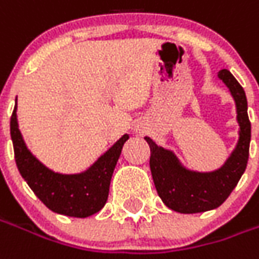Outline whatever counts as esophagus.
I'll list each match as a JSON object with an SVG mask.
<instances>
[{
    "label": "esophagus",
    "instance_id": "34e87169",
    "mask_svg": "<svg viewBox=\"0 0 259 259\" xmlns=\"http://www.w3.org/2000/svg\"><path fill=\"white\" fill-rule=\"evenodd\" d=\"M135 130H136V132H137V133H143V127H142V126H136Z\"/></svg>",
    "mask_w": 259,
    "mask_h": 259
}]
</instances>
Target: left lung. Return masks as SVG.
<instances>
[{
	"label": "left lung",
	"mask_w": 259,
	"mask_h": 259,
	"mask_svg": "<svg viewBox=\"0 0 259 259\" xmlns=\"http://www.w3.org/2000/svg\"><path fill=\"white\" fill-rule=\"evenodd\" d=\"M218 77L229 88L236 102L238 142L222 167L210 172L185 168L171 150L157 146L144 137L150 146V169L161 200L178 213H202L216 209L230 196L247 168L251 142V123L247 113V97L229 70L219 71Z\"/></svg>",
	"instance_id": "8db88e82"
}]
</instances>
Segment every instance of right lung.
<instances>
[{"instance_id":"right-lung-1","label":"right lung","mask_w":259,"mask_h":259,"mask_svg":"<svg viewBox=\"0 0 259 259\" xmlns=\"http://www.w3.org/2000/svg\"><path fill=\"white\" fill-rule=\"evenodd\" d=\"M11 139L16 167L50 210L71 218H88L106 203L113 169L129 135H123L91 167L79 174L54 172L36 158L26 147L16 119V105L11 116Z\"/></svg>"}]
</instances>
